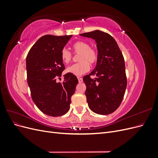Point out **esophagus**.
I'll return each instance as SVG.
<instances>
[{"label": "esophagus", "mask_w": 158, "mask_h": 158, "mask_svg": "<svg viewBox=\"0 0 158 158\" xmlns=\"http://www.w3.org/2000/svg\"><path fill=\"white\" fill-rule=\"evenodd\" d=\"M78 82H79V83L82 82L83 80H82V78H80V77H78Z\"/></svg>", "instance_id": "obj_1"}]
</instances>
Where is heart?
<instances>
[{"mask_svg":"<svg viewBox=\"0 0 158 158\" xmlns=\"http://www.w3.org/2000/svg\"><path fill=\"white\" fill-rule=\"evenodd\" d=\"M75 55H79L78 63L74 64L67 68L66 71L75 76H81L89 70L90 65L96 63L98 57L96 49L90 47L88 43L78 41L75 42L72 46ZM60 57L65 64L70 63L73 58V55L67 49L64 48L61 50Z\"/></svg>","mask_w":158,"mask_h":158,"instance_id":"heart-1","label":"heart"}]
</instances>
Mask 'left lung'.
<instances>
[{
    "instance_id": "1",
    "label": "left lung",
    "mask_w": 158,
    "mask_h": 158,
    "mask_svg": "<svg viewBox=\"0 0 158 158\" xmlns=\"http://www.w3.org/2000/svg\"><path fill=\"white\" fill-rule=\"evenodd\" d=\"M80 35L95 40L98 51L95 69L83 78L88 106L97 114H111L120 106L127 85L122 52L107 33L95 30ZM91 75H96L97 78L92 79Z\"/></svg>"
}]
</instances>
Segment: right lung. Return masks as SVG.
Masks as SVG:
<instances>
[{"label":"right lung","instance_id":"1","mask_svg":"<svg viewBox=\"0 0 158 158\" xmlns=\"http://www.w3.org/2000/svg\"><path fill=\"white\" fill-rule=\"evenodd\" d=\"M72 36H43L32 46L26 57L31 98L47 115L59 117L69 111L71 97L78 82L76 76L69 73L64 75L63 82H56L65 69L60 52Z\"/></svg>","mask_w":158,"mask_h":158}]
</instances>
